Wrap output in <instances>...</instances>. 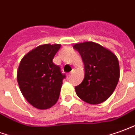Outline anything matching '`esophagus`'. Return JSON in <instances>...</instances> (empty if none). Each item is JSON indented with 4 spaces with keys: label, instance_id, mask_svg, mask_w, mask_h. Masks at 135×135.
Masks as SVG:
<instances>
[{
    "label": "esophagus",
    "instance_id": "34e87169",
    "mask_svg": "<svg viewBox=\"0 0 135 135\" xmlns=\"http://www.w3.org/2000/svg\"><path fill=\"white\" fill-rule=\"evenodd\" d=\"M72 74H73V71H71V72H70V73H69V74H68V75H67L68 77H70Z\"/></svg>",
    "mask_w": 135,
    "mask_h": 135
}]
</instances>
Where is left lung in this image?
Here are the masks:
<instances>
[{
	"label": "left lung",
	"mask_w": 135,
	"mask_h": 135,
	"mask_svg": "<svg viewBox=\"0 0 135 135\" xmlns=\"http://www.w3.org/2000/svg\"><path fill=\"white\" fill-rule=\"evenodd\" d=\"M73 48L84 64V79L75 86L77 96L91 104L102 103L110 97L119 79V65L115 54L99 44L86 41Z\"/></svg>",
	"instance_id": "8db88e82"
}]
</instances>
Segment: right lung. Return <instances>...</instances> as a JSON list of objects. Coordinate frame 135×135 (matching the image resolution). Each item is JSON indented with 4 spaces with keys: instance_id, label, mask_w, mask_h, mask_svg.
<instances>
[{
    "instance_id": "1",
    "label": "right lung",
    "mask_w": 135,
    "mask_h": 135,
    "mask_svg": "<svg viewBox=\"0 0 135 135\" xmlns=\"http://www.w3.org/2000/svg\"><path fill=\"white\" fill-rule=\"evenodd\" d=\"M60 44H44L23 56L17 71V81L22 94L33 107L51 108L57 102L63 79L66 77L53 59Z\"/></svg>"
}]
</instances>
